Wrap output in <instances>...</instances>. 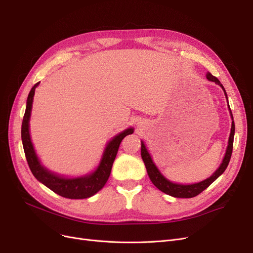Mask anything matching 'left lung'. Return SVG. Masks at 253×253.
<instances>
[{
    "mask_svg": "<svg viewBox=\"0 0 253 253\" xmlns=\"http://www.w3.org/2000/svg\"><path fill=\"white\" fill-rule=\"evenodd\" d=\"M206 77L209 81L215 82L216 84H218V85L221 88H223L225 96H226L227 100H228L225 87L223 86V84L219 82V80L216 77H214V76L210 73L207 74ZM228 108H229V111H230V115H231V118H232V125H231L230 136H229V140H228V147H227V150H226L225 157L223 159V163L220 164V166L218 167V169L215 172H214L209 178H207V179H205L201 182L192 183V185H180V183H175V182L170 181L169 179H167L165 176L162 173H160V171L158 170V168L155 166V164L153 163L150 153L148 152L147 148H145L143 141H141V157H142V160H143L145 168H147V172H148L149 177H150L151 181L154 183V186L156 188H158L160 191H163L164 193H166L168 195H171L173 197L191 198V197H194L200 193H202L205 189L208 188L214 180L218 178L219 176L225 172L226 168L228 167V164H229V162H230V158H231L232 149H233L234 131H235L233 116H232V113H231V110H230V106H229V103H228Z\"/></svg>",
    "mask_w": 253,
    "mask_h": 253,
    "instance_id": "obj_1",
    "label": "left lung"
}]
</instances>
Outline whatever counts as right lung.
<instances>
[{
    "mask_svg": "<svg viewBox=\"0 0 253 253\" xmlns=\"http://www.w3.org/2000/svg\"><path fill=\"white\" fill-rule=\"evenodd\" d=\"M39 83L40 82L36 83L29 91L26 102V110L24 117H23L21 128L23 148H24L29 169L38 180L60 196L65 198H72V200H82V198L93 196L99 190H101L104 187L106 181H108L113 167V163L117 155L120 142L126 135L133 134L134 128L129 127L125 129L124 132H121L115 136L114 138L106 144L101 162L93 173L75 178H66L63 177V176H59L55 173H52L41 165L39 158H38L36 154V151L34 149V145L32 139H30L29 134V119L33 108L35 89L39 85Z\"/></svg>",
    "mask_w": 253,
    "mask_h": 253,
    "instance_id": "obj_1",
    "label": "right lung"
}]
</instances>
